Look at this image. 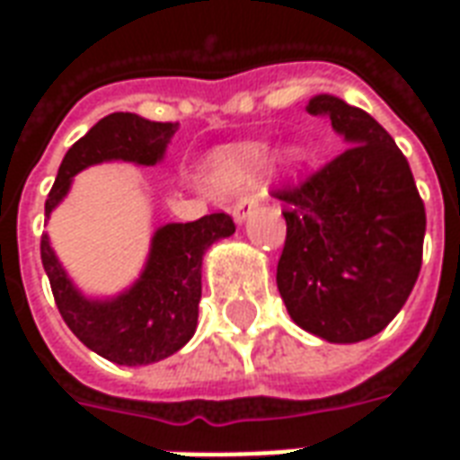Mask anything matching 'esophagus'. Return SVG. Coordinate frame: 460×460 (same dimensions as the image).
<instances>
[{"label": "esophagus", "instance_id": "1", "mask_svg": "<svg viewBox=\"0 0 460 460\" xmlns=\"http://www.w3.org/2000/svg\"><path fill=\"white\" fill-rule=\"evenodd\" d=\"M256 207H259V199L256 197H243V199H239L236 204H234V221L236 224H243V221L249 219L251 211H256Z\"/></svg>", "mask_w": 460, "mask_h": 460}]
</instances>
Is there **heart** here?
<instances>
[{"mask_svg": "<svg viewBox=\"0 0 460 460\" xmlns=\"http://www.w3.org/2000/svg\"><path fill=\"white\" fill-rule=\"evenodd\" d=\"M305 160V150L293 145L283 152V167L298 170ZM276 162V147L266 142H246L236 147H226L214 155L209 180L211 187L221 194H241V191L259 190L269 180Z\"/></svg>", "mask_w": 460, "mask_h": 460, "instance_id": "b5f03b06", "label": "heart"}]
</instances>
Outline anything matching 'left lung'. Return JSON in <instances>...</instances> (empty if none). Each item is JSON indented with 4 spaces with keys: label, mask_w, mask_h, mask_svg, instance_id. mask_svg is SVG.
Returning a JSON list of instances; mask_svg holds the SVG:
<instances>
[{
    "label": "left lung",
    "mask_w": 460,
    "mask_h": 460,
    "mask_svg": "<svg viewBox=\"0 0 460 460\" xmlns=\"http://www.w3.org/2000/svg\"><path fill=\"white\" fill-rule=\"evenodd\" d=\"M308 113L328 115L347 150L286 201L280 298L305 332L352 345L382 332L421 269L426 211L409 162L365 111L320 93Z\"/></svg>",
    "instance_id": "1"
}]
</instances>
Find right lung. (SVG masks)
Segmentation results:
<instances>
[{
  "instance_id": "right-lung-1",
  "label": "right lung",
  "mask_w": 460,
  "mask_h": 460,
  "mask_svg": "<svg viewBox=\"0 0 460 460\" xmlns=\"http://www.w3.org/2000/svg\"><path fill=\"white\" fill-rule=\"evenodd\" d=\"M177 128V122H152L135 113L105 115L66 152L46 199V217L66 199L74 177L85 167L101 162L160 164ZM234 231L236 226L226 214L164 224L152 234L137 280L108 298H91L68 279L49 234L41 236V263L61 318L88 349L115 365H152L191 340L199 318L204 253Z\"/></svg>"
}]
</instances>
